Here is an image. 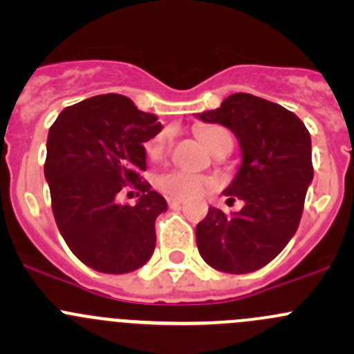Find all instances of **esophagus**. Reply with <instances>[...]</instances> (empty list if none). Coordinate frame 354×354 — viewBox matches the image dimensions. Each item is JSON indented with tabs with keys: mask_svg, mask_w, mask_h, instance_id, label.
Masks as SVG:
<instances>
[{
	"mask_svg": "<svg viewBox=\"0 0 354 354\" xmlns=\"http://www.w3.org/2000/svg\"><path fill=\"white\" fill-rule=\"evenodd\" d=\"M167 203H169V207H180V205H183V198L169 197L167 198Z\"/></svg>",
	"mask_w": 354,
	"mask_h": 354,
	"instance_id": "34e87169",
	"label": "esophagus"
}]
</instances>
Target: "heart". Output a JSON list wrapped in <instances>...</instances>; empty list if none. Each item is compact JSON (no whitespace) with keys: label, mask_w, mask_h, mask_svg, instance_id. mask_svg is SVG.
I'll use <instances>...</instances> for the list:
<instances>
[{"label":"heart","mask_w":354,"mask_h":354,"mask_svg":"<svg viewBox=\"0 0 354 354\" xmlns=\"http://www.w3.org/2000/svg\"><path fill=\"white\" fill-rule=\"evenodd\" d=\"M198 138L210 152L223 147V145H233V138H231L230 131L224 130V128L221 127L202 128V130L198 131ZM167 142H169V133H167V131H162V133L156 135L152 140L147 142L145 152H147V156L151 157V159H159V157H162L164 151H166ZM156 185L164 195H167V197L190 198L197 197V195L202 194L203 190H207V188L212 185V180L198 173L174 169L159 174L156 180Z\"/></svg>","instance_id":"obj_1"}]
</instances>
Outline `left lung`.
Masks as SVG:
<instances>
[{
  "instance_id": "1",
  "label": "left lung",
  "mask_w": 354,
  "mask_h": 354,
  "mask_svg": "<svg viewBox=\"0 0 354 354\" xmlns=\"http://www.w3.org/2000/svg\"><path fill=\"white\" fill-rule=\"evenodd\" d=\"M195 116L236 135L241 166L223 194L227 203L234 198L245 203L231 216L210 207L197 224L200 255L221 272L262 269L298 230L313 180L308 130L295 113L252 94H233L221 108Z\"/></svg>"
}]
</instances>
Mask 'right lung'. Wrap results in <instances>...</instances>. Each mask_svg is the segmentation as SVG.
<instances>
[{"label":"right lung","instance_id":"add662e5","mask_svg":"<svg viewBox=\"0 0 354 354\" xmlns=\"http://www.w3.org/2000/svg\"><path fill=\"white\" fill-rule=\"evenodd\" d=\"M160 130L156 114L120 94L68 106L49 128L44 176L56 224L73 255L97 272H131L154 253L167 202L140 173L144 144ZM124 184L142 192L135 206L117 203Z\"/></svg>","mask_w":354,"mask_h":354}]
</instances>
